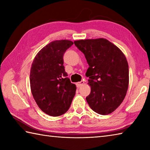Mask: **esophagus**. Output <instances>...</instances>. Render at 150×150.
Wrapping results in <instances>:
<instances>
[{
  "label": "esophagus",
  "mask_w": 150,
  "mask_h": 150,
  "mask_svg": "<svg viewBox=\"0 0 150 150\" xmlns=\"http://www.w3.org/2000/svg\"><path fill=\"white\" fill-rule=\"evenodd\" d=\"M84 83H85L84 81H81L80 82L77 83V84H76V85H77V87H81V86L84 85Z\"/></svg>",
  "instance_id": "34e87169"
}]
</instances>
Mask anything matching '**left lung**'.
I'll return each mask as SVG.
<instances>
[{"instance_id":"obj_1","label":"left lung","mask_w":150,"mask_h":150,"mask_svg":"<svg viewBox=\"0 0 150 150\" xmlns=\"http://www.w3.org/2000/svg\"><path fill=\"white\" fill-rule=\"evenodd\" d=\"M83 52L88 67L86 76L91 93L86 97L88 105L99 115L115 111L125 98L129 83V69L122 52L104 38L75 41Z\"/></svg>"}]
</instances>
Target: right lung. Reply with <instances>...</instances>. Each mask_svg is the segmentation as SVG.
Listing matches in <instances>:
<instances>
[{
  "label": "right lung",
  "instance_id": "1",
  "mask_svg": "<svg viewBox=\"0 0 150 150\" xmlns=\"http://www.w3.org/2000/svg\"><path fill=\"white\" fill-rule=\"evenodd\" d=\"M73 42L53 41L35 55L30 70L31 91L35 103L47 115L65 114L75 95L76 86L71 83L63 66V55Z\"/></svg>",
  "mask_w": 150,
  "mask_h": 150
}]
</instances>
